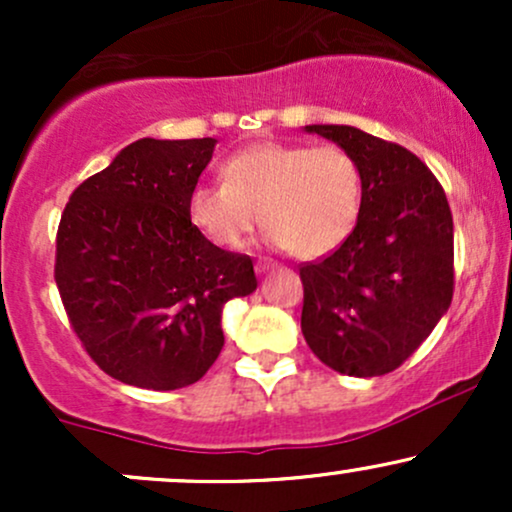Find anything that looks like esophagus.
<instances>
[{"mask_svg": "<svg viewBox=\"0 0 512 512\" xmlns=\"http://www.w3.org/2000/svg\"><path fill=\"white\" fill-rule=\"evenodd\" d=\"M272 267H274V264L269 262V260H257V262H255V272H257V274H267Z\"/></svg>", "mask_w": 512, "mask_h": 512, "instance_id": "esophagus-1", "label": "esophagus"}]
</instances>
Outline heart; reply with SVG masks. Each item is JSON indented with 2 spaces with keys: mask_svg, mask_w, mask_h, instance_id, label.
Instances as JSON below:
<instances>
[{
  "mask_svg": "<svg viewBox=\"0 0 512 512\" xmlns=\"http://www.w3.org/2000/svg\"><path fill=\"white\" fill-rule=\"evenodd\" d=\"M221 178L197 185L187 211L223 250L243 248L260 221L276 248L317 260L342 248L361 221L363 173L342 146L252 144L223 161Z\"/></svg>",
  "mask_w": 512,
  "mask_h": 512,
  "instance_id": "obj_1",
  "label": "heart"
}]
</instances>
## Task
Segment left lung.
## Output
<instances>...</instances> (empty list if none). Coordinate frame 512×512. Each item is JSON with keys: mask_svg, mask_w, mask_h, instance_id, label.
Listing matches in <instances>:
<instances>
[{"mask_svg": "<svg viewBox=\"0 0 512 512\" xmlns=\"http://www.w3.org/2000/svg\"><path fill=\"white\" fill-rule=\"evenodd\" d=\"M363 173V211L339 250L301 267V330L325 366L375 378L402 366L452 301V214L443 187L404 146L349 125H305Z\"/></svg>", "mask_w": 512, "mask_h": 512, "instance_id": "left-lung-1", "label": "left lung"}]
</instances>
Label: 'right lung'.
I'll return each mask as SVG.
<instances>
[{
    "label": "right lung",
    "instance_id": "right-lung-1",
    "mask_svg": "<svg viewBox=\"0 0 512 512\" xmlns=\"http://www.w3.org/2000/svg\"><path fill=\"white\" fill-rule=\"evenodd\" d=\"M216 139H137L81 182L57 231L55 281L88 356L120 383L178 390L221 354L223 305L257 289L248 255L216 248L187 199Z\"/></svg>",
    "mask_w": 512,
    "mask_h": 512
}]
</instances>
